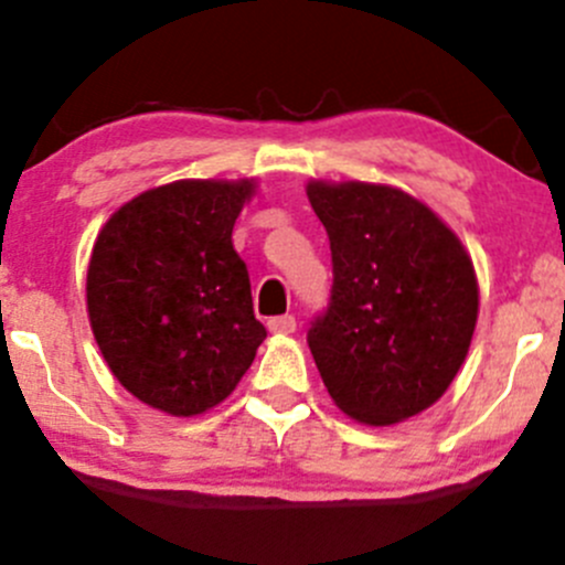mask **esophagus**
<instances>
[{"mask_svg": "<svg viewBox=\"0 0 565 565\" xmlns=\"http://www.w3.org/2000/svg\"><path fill=\"white\" fill-rule=\"evenodd\" d=\"M266 329L277 333V337H288V333L296 331V318L294 315H280V318H271L269 323H266Z\"/></svg>", "mask_w": 565, "mask_h": 565, "instance_id": "34e87169", "label": "esophagus"}]
</instances>
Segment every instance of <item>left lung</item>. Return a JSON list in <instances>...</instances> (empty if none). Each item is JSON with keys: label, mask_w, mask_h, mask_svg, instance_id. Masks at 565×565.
<instances>
[{"label": "left lung", "mask_w": 565, "mask_h": 565, "mask_svg": "<svg viewBox=\"0 0 565 565\" xmlns=\"http://www.w3.org/2000/svg\"><path fill=\"white\" fill-rule=\"evenodd\" d=\"M331 242V305L307 333L333 404L396 426L439 402L469 355L479 285L458 234L393 185L309 180Z\"/></svg>", "instance_id": "8db88e82"}]
</instances>
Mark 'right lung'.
I'll return each mask as SVG.
<instances>
[{"label": "right lung", "mask_w": 565, "mask_h": 565, "mask_svg": "<svg viewBox=\"0 0 565 565\" xmlns=\"http://www.w3.org/2000/svg\"><path fill=\"white\" fill-rule=\"evenodd\" d=\"M256 180H174L110 215L86 275L90 331L139 402L193 417L232 396L266 329L232 232Z\"/></svg>", "instance_id": "right-lung-1"}]
</instances>
